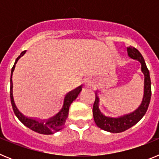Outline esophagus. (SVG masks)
Listing matches in <instances>:
<instances>
[{
  "label": "esophagus",
  "mask_w": 159,
  "mask_h": 159,
  "mask_svg": "<svg viewBox=\"0 0 159 159\" xmlns=\"http://www.w3.org/2000/svg\"><path fill=\"white\" fill-rule=\"evenodd\" d=\"M92 80L90 78H86L84 80V84L85 85V87H90L92 85Z\"/></svg>",
  "instance_id": "1"
}]
</instances>
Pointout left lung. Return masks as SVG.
<instances>
[{
    "label": "left lung",
    "instance_id": "left-lung-1",
    "mask_svg": "<svg viewBox=\"0 0 159 159\" xmlns=\"http://www.w3.org/2000/svg\"><path fill=\"white\" fill-rule=\"evenodd\" d=\"M127 53L130 58L139 60L141 63V70L144 74L145 80H144V95L139 107L136 109L132 113L125 115L119 118H111L103 116L99 109V99L97 92L95 93V100L93 104V113L94 120L97 127L102 130L111 133H120L125 131L127 129L130 128L135 125L140 119L144 116L148 108L151 97V82L150 72L146 65L145 60L143 59L141 53L139 50L134 47H127Z\"/></svg>",
    "mask_w": 159,
    "mask_h": 159
}]
</instances>
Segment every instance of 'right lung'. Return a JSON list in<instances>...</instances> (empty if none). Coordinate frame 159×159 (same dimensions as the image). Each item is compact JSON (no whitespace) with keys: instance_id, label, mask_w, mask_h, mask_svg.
I'll return each mask as SVG.
<instances>
[{"instance_id":"add662e5","label":"right lung","mask_w":159,"mask_h":159,"mask_svg":"<svg viewBox=\"0 0 159 159\" xmlns=\"http://www.w3.org/2000/svg\"><path fill=\"white\" fill-rule=\"evenodd\" d=\"M25 53V51L22 52L20 53L19 57H17V59L15 61V64H14L13 67L12 68V71H11V79H10V99H11V103H12V109H13V111L16 115V117L18 118L20 121L25 126H26L27 127H29V129H31L33 131H36L37 133H40L42 134H54L55 132L59 131L60 130L64 127V123L66 122V119H67V116H68V111H69V107L70 105L71 104V102L75 100L77 98L78 95L80 94V92H81L82 88L81 86H80L79 88H75V90H73L71 92H70L69 93H67L66 95L65 98H64V106H63L62 109L60 111L58 114H57L56 116H53V117L50 118L48 120H45V121H38L34 119H31V118H28L26 116H23L20 112L19 111V110L17 109V107L15 105V102L13 100V96H12V72L14 71V68H15V65H16L17 60L20 58V57H22L24 54Z\"/></svg>"}]
</instances>
